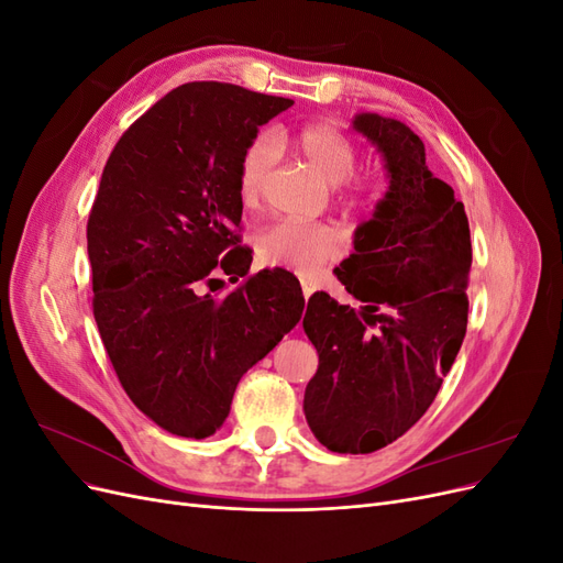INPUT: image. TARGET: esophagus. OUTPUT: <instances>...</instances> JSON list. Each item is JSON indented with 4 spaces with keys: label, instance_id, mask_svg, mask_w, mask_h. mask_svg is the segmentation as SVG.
<instances>
[{
    "label": "esophagus",
    "instance_id": "1",
    "mask_svg": "<svg viewBox=\"0 0 563 563\" xmlns=\"http://www.w3.org/2000/svg\"><path fill=\"white\" fill-rule=\"evenodd\" d=\"M300 286H302V296L305 298H310L314 294V288H317V284L312 279H308V277L300 279Z\"/></svg>",
    "mask_w": 563,
    "mask_h": 563
}]
</instances>
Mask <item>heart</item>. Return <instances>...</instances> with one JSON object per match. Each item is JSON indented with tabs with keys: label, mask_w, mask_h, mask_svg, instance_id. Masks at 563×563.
<instances>
[{
	"label": "heart",
	"mask_w": 563,
	"mask_h": 563,
	"mask_svg": "<svg viewBox=\"0 0 563 563\" xmlns=\"http://www.w3.org/2000/svg\"><path fill=\"white\" fill-rule=\"evenodd\" d=\"M291 145L308 162L319 178L329 185L343 183V197L350 207H364L376 201L383 192V183L376 174L352 176L356 164V147L347 135L329 122H308L291 135ZM277 159V147L269 135H255L244 147L236 164V195L244 209L258 207L263 187ZM340 234L331 225L298 223L282 220L253 236L255 258L265 267H284L296 275H314V272L340 253Z\"/></svg>",
	"instance_id": "obj_1"
}]
</instances>
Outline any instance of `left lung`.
I'll return each instance as SVG.
<instances>
[{"mask_svg": "<svg viewBox=\"0 0 563 563\" xmlns=\"http://www.w3.org/2000/svg\"><path fill=\"white\" fill-rule=\"evenodd\" d=\"M352 126L378 147L389 187L335 272L362 308L314 294L305 310L319 368L302 408L329 451L373 453L413 428L455 362L472 244L463 201L432 176L411 129L376 112Z\"/></svg>", "mask_w": 563, "mask_h": 563, "instance_id": "left-lung-1", "label": "left lung"}]
</instances>
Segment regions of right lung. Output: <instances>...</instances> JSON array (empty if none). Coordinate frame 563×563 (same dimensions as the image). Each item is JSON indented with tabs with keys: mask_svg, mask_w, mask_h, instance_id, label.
<instances>
[{
	"mask_svg": "<svg viewBox=\"0 0 563 563\" xmlns=\"http://www.w3.org/2000/svg\"><path fill=\"white\" fill-rule=\"evenodd\" d=\"M291 106L234 84H183L135 119L103 168L87 225L93 317L129 399L172 434L211 437L236 383L302 317L300 284L286 269L249 275L236 234V164ZM216 268L245 282L203 295Z\"/></svg>",
	"mask_w": 563,
	"mask_h": 563,
	"instance_id": "1",
	"label": "right lung"
}]
</instances>
